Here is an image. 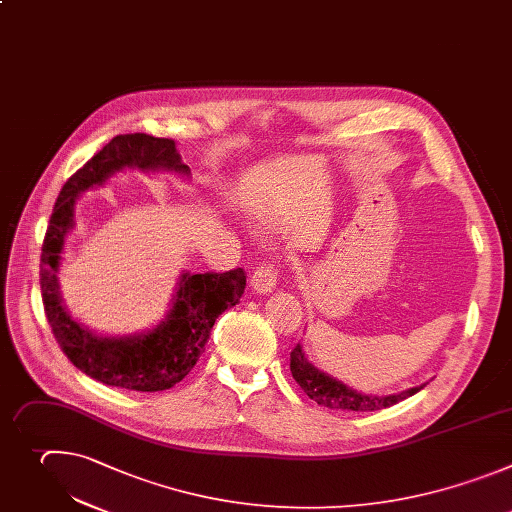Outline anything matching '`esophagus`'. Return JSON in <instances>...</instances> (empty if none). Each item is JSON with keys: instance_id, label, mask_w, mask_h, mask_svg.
<instances>
[{"instance_id": "34e87169", "label": "esophagus", "mask_w": 512, "mask_h": 512, "mask_svg": "<svg viewBox=\"0 0 512 512\" xmlns=\"http://www.w3.org/2000/svg\"><path fill=\"white\" fill-rule=\"evenodd\" d=\"M276 264L268 262V264H262L256 268V272L252 274L250 278V286L260 292V294H266V292H272L274 286H276Z\"/></svg>"}]
</instances>
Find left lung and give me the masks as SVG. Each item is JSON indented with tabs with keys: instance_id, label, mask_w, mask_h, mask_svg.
Segmentation results:
<instances>
[{
	"instance_id": "1",
	"label": "left lung",
	"mask_w": 512,
	"mask_h": 512,
	"mask_svg": "<svg viewBox=\"0 0 512 512\" xmlns=\"http://www.w3.org/2000/svg\"><path fill=\"white\" fill-rule=\"evenodd\" d=\"M290 373L294 381L302 387V391L309 395L319 405L329 407V410H343V412H375L383 407L395 405L424 389V385L410 387L401 393L391 395H365L353 387H347L343 381L333 379L329 373L317 369L309 359H306L302 345L298 343L290 351Z\"/></svg>"
}]
</instances>
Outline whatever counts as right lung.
Returning a JSON list of instances; mask_svg holds the SVG:
<instances>
[{"label":"right lung","mask_w":512,"mask_h":512,"mask_svg":"<svg viewBox=\"0 0 512 512\" xmlns=\"http://www.w3.org/2000/svg\"><path fill=\"white\" fill-rule=\"evenodd\" d=\"M173 171L189 177L175 141L145 133L117 135L88 159L62 187L42 244L40 286L46 319L52 333L72 361L88 377L133 391H163L179 383L206 349L216 319L234 304L246 288L242 268L230 272H183L171 309L155 329L129 337H100L76 323L62 304L58 266L64 240L74 228V206L82 191L102 185L117 171Z\"/></svg>","instance_id":"right-lung-1"}]
</instances>
